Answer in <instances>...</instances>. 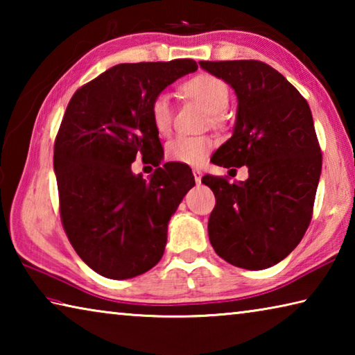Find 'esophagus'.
Here are the masks:
<instances>
[{
  "label": "esophagus",
  "mask_w": 355,
  "mask_h": 355,
  "mask_svg": "<svg viewBox=\"0 0 355 355\" xmlns=\"http://www.w3.org/2000/svg\"><path fill=\"white\" fill-rule=\"evenodd\" d=\"M192 175H194V180H196V183L197 184H200V182H202V171L200 169H192Z\"/></svg>",
  "instance_id": "34e87169"
}]
</instances>
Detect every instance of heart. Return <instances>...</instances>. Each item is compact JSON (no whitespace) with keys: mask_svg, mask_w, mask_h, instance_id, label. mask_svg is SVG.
Listing matches in <instances>:
<instances>
[{"mask_svg":"<svg viewBox=\"0 0 355 355\" xmlns=\"http://www.w3.org/2000/svg\"><path fill=\"white\" fill-rule=\"evenodd\" d=\"M182 91L209 114V122L219 123L220 114L227 110L230 101V91L224 81L211 75H197L183 84ZM150 117L158 133H169L173 117L169 95L161 94L153 100L150 106ZM211 148L213 141L209 137L180 135L167 142L166 156L178 164L200 166L205 163Z\"/></svg>","mask_w":355,"mask_h":355,"instance_id":"obj_1","label":"heart"}]
</instances>
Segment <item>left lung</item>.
Instances as JSON below:
<instances>
[{
  "mask_svg": "<svg viewBox=\"0 0 355 355\" xmlns=\"http://www.w3.org/2000/svg\"><path fill=\"white\" fill-rule=\"evenodd\" d=\"M199 64L224 80L238 100L233 135L216 150L213 163L249 169L239 183L202 178L216 197L209 243L233 266L271 268L291 254L311 220L322 158L310 106L264 62Z\"/></svg>",
  "mask_w": 355,
  "mask_h": 355,
  "instance_id": "obj_1",
  "label": "left lung"
}]
</instances>
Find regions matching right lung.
<instances>
[{"label": "right lung", "mask_w": 355, "mask_h": 355, "mask_svg": "<svg viewBox=\"0 0 355 355\" xmlns=\"http://www.w3.org/2000/svg\"><path fill=\"white\" fill-rule=\"evenodd\" d=\"M197 70L192 59L119 64L73 94L55 142L61 219L81 260L107 279H133L161 260L167 224L192 186L186 164L163 161L153 100ZM139 153L159 169L130 171Z\"/></svg>", "instance_id": "right-lung-1"}]
</instances>
